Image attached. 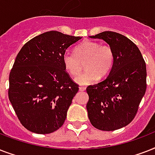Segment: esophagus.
Masks as SVG:
<instances>
[{"label":"esophagus","instance_id":"obj_1","mask_svg":"<svg viewBox=\"0 0 155 155\" xmlns=\"http://www.w3.org/2000/svg\"><path fill=\"white\" fill-rule=\"evenodd\" d=\"M86 90V87L85 86H80L79 87V90H81V91H85Z\"/></svg>","mask_w":155,"mask_h":155}]
</instances>
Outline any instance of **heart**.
I'll return each mask as SVG.
<instances>
[{"label": "heart", "instance_id": "heart-1", "mask_svg": "<svg viewBox=\"0 0 155 155\" xmlns=\"http://www.w3.org/2000/svg\"><path fill=\"white\" fill-rule=\"evenodd\" d=\"M114 60V51L109 45L94 41H84L76 46L74 53L66 51L62 57L65 70L73 76L80 74L85 63L86 70L75 78L81 85L94 83L98 77L106 76L112 69Z\"/></svg>", "mask_w": 155, "mask_h": 155}]
</instances>
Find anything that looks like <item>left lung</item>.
I'll return each instance as SVG.
<instances>
[{"label":"left lung","instance_id":"8db88e82","mask_svg":"<svg viewBox=\"0 0 155 155\" xmlns=\"http://www.w3.org/2000/svg\"><path fill=\"white\" fill-rule=\"evenodd\" d=\"M90 38L108 43L114 60L105 80L86 88L88 117L95 128L115 130L130 123L137 114L147 90L146 62L137 45L120 33L105 31Z\"/></svg>","mask_w":155,"mask_h":155}]
</instances>
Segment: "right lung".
<instances>
[{
	"label": "right lung",
	"instance_id": "1",
	"mask_svg": "<svg viewBox=\"0 0 155 155\" xmlns=\"http://www.w3.org/2000/svg\"><path fill=\"white\" fill-rule=\"evenodd\" d=\"M81 38L49 31L28 41L17 54L9 74L8 99L28 130L45 134L64 124L79 88L65 70L62 57Z\"/></svg>",
	"mask_w": 155,
	"mask_h": 155
}]
</instances>
